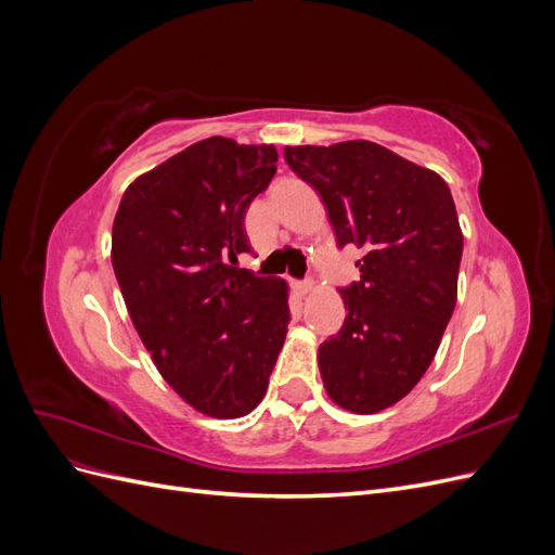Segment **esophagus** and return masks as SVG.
Instances as JSON below:
<instances>
[{
  "mask_svg": "<svg viewBox=\"0 0 555 555\" xmlns=\"http://www.w3.org/2000/svg\"><path fill=\"white\" fill-rule=\"evenodd\" d=\"M294 289L300 294V296H308L312 289H314V282L306 280V282H294Z\"/></svg>",
  "mask_w": 555,
  "mask_h": 555,
  "instance_id": "esophagus-1",
  "label": "esophagus"
}]
</instances>
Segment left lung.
Listing matches in <instances>:
<instances>
[{
	"instance_id": "left-lung-1",
	"label": "left lung",
	"mask_w": 555,
	"mask_h": 555,
	"mask_svg": "<svg viewBox=\"0 0 555 555\" xmlns=\"http://www.w3.org/2000/svg\"><path fill=\"white\" fill-rule=\"evenodd\" d=\"M284 159L322 196L361 280L343 289L338 335L317 361L335 405L375 414L405 398L440 347L459 294L463 231L449 184L373 141L287 145Z\"/></svg>"
}]
</instances>
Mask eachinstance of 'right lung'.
Here are the masks:
<instances>
[{
  "label": "right lung",
  "mask_w": 555,
  "mask_h": 555,
  "mask_svg": "<svg viewBox=\"0 0 555 555\" xmlns=\"http://www.w3.org/2000/svg\"><path fill=\"white\" fill-rule=\"evenodd\" d=\"M278 169L273 145L210 137L133 180L111 261L159 375L196 412L241 418L266 396L289 326V284L236 268L245 212Z\"/></svg>",
  "instance_id": "right-lung-1"
}]
</instances>
